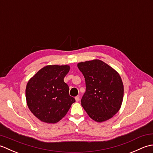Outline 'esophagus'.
I'll list each match as a JSON object with an SVG mask.
<instances>
[{
  "label": "esophagus",
  "mask_w": 153,
  "mask_h": 153,
  "mask_svg": "<svg viewBox=\"0 0 153 153\" xmlns=\"http://www.w3.org/2000/svg\"><path fill=\"white\" fill-rule=\"evenodd\" d=\"M75 99H76V102H78L79 100V96H76V97H75Z\"/></svg>",
  "instance_id": "34e87169"
}]
</instances>
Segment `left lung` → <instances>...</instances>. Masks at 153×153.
Segmentation results:
<instances>
[{"label":"left lung","instance_id":"left-lung-1","mask_svg":"<svg viewBox=\"0 0 153 153\" xmlns=\"http://www.w3.org/2000/svg\"><path fill=\"white\" fill-rule=\"evenodd\" d=\"M85 80L86 91L82 105L91 118L97 122L112 118L121 108L123 85L120 74L98 59L77 64Z\"/></svg>","mask_w":153,"mask_h":153}]
</instances>
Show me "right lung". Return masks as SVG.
Wrapping results in <instances>:
<instances>
[{"label":"right lung","instance_id":"right-lung-1","mask_svg":"<svg viewBox=\"0 0 153 153\" xmlns=\"http://www.w3.org/2000/svg\"><path fill=\"white\" fill-rule=\"evenodd\" d=\"M70 68L68 65H48L28 81L25 89L27 105L41 122H59L76 102L70 96L69 87L64 82Z\"/></svg>","mask_w":153,"mask_h":153}]
</instances>
